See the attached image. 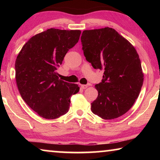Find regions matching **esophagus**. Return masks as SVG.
I'll return each mask as SVG.
<instances>
[{"label":"esophagus","mask_w":160,"mask_h":160,"mask_svg":"<svg viewBox=\"0 0 160 160\" xmlns=\"http://www.w3.org/2000/svg\"><path fill=\"white\" fill-rule=\"evenodd\" d=\"M88 85H81V88L82 89H83V90H85V89H86V88H88Z\"/></svg>","instance_id":"esophagus-1"}]
</instances>
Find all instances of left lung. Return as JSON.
Returning a JSON list of instances; mask_svg holds the SVG:
<instances>
[{
    "instance_id": "left-lung-1",
    "label": "left lung",
    "mask_w": 160,
    "mask_h": 160,
    "mask_svg": "<svg viewBox=\"0 0 160 160\" xmlns=\"http://www.w3.org/2000/svg\"><path fill=\"white\" fill-rule=\"evenodd\" d=\"M81 42L86 60L104 71L102 82L94 86L98 97L92 112L106 120L121 116L138 97L144 80L136 50L110 28L84 30Z\"/></svg>"
}]
</instances>
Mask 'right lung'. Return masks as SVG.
<instances>
[{
  "mask_svg": "<svg viewBox=\"0 0 160 160\" xmlns=\"http://www.w3.org/2000/svg\"><path fill=\"white\" fill-rule=\"evenodd\" d=\"M80 30L51 28L37 34L23 46L15 61V79L20 94L38 115L54 119L66 113L77 84L58 78L57 68L78 42Z\"/></svg>",
  "mask_w": 160,
  "mask_h": 160,
  "instance_id": "right-lung-1",
  "label": "right lung"
}]
</instances>
